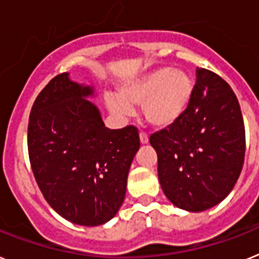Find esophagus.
Listing matches in <instances>:
<instances>
[{
    "mask_svg": "<svg viewBox=\"0 0 259 259\" xmlns=\"http://www.w3.org/2000/svg\"><path fill=\"white\" fill-rule=\"evenodd\" d=\"M140 140H141V143H143V145H145V143L149 142V137H147L146 133H143V132H141V133H140Z\"/></svg>",
    "mask_w": 259,
    "mask_h": 259,
    "instance_id": "1",
    "label": "esophagus"
}]
</instances>
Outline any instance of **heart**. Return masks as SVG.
Wrapping results in <instances>:
<instances>
[{
  "label": "heart",
  "instance_id": "1",
  "mask_svg": "<svg viewBox=\"0 0 259 259\" xmlns=\"http://www.w3.org/2000/svg\"><path fill=\"white\" fill-rule=\"evenodd\" d=\"M193 95L188 73L170 67L153 69L121 87L118 96L108 97V106L119 116L133 113L132 106L143 105V116L156 127H166L183 116Z\"/></svg>",
  "mask_w": 259,
  "mask_h": 259
}]
</instances>
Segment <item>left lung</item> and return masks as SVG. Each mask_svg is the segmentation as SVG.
<instances>
[{"mask_svg": "<svg viewBox=\"0 0 259 259\" xmlns=\"http://www.w3.org/2000/svg\"><path fill=\"white\" fill-rule=\"evenodd\" d=\"M191 103L167 129L150 136L158 154V177L174 205L201 212L233 190L245 158V125L230 85L197 68Z\"/></svg>", "mask_w": 259, "mask_h": 259, "instance_id": "1", "label": "left lung"}]
</instances>
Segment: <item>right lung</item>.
Listing matches in <instances>:
<instances>
[{
    "mask_svg": "<svg viewBox=\"0 0 259 259\" xmlns=\"http://www.w3.org/2000/svg\"><path fill=\"white\" fill-rule=\"evenodd\" d=\"M89 87L60 73L40 91L27 126L31 170L46 201L66 220L84 227L109 221L126 192L140 149L136 126L110 130L84 97Z\"/></svg>",
    "mask_w": 259,
    "mask_h": 259,
    "instance_id": "right-lung-1",
    "label": "right lung"
}]
</instances>
